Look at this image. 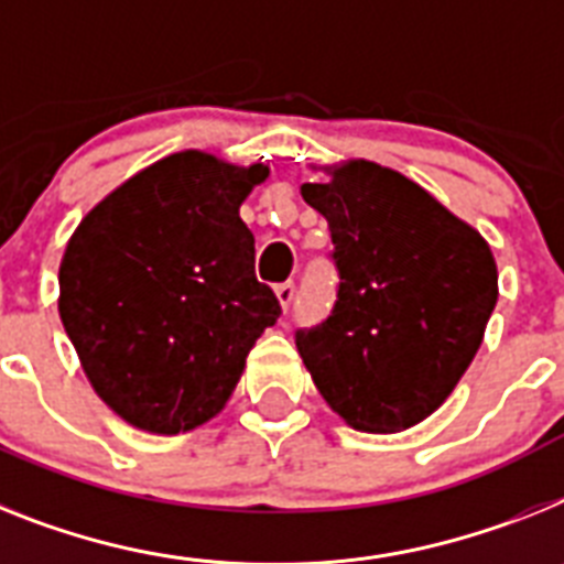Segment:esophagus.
<instances>
[{"instance_id": "1", "label": "esophagus", "mask_w": 564, "mask_h": 564, "mask_svg": "<svg viewBox=\"0 0 564 564\" xmlns=\"http://www.w3.org/2000/svg\"><path fill=\"white\" fill-rule=\"evenodd\" d=\"M274 295H278V301H281L283 310H290L292 301H295V283L292 281L278 283V286H274Z\"/></svg>"}]
</instances>
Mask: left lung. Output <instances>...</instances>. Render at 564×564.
<instances>
[{
  "mask_svg": "<svg viewBox=\"0 0 564 564\" xmlns=\"http://www.w3.org/2000/svg\"><path fill=\"white\" fill-rule=\"evenodd\" d=\"M301 194L333 231L338 301L297 329L312 381L349 427L401 433L456 390L499 301L479 231L404 174L344 160Z\"/></svg>",
  "mask_w": 564,
  "mask_h": 564,
  "instance_id": "1",
  "label": "left lung"
}]
</instances>
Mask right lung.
<instances>
[{
	"instance_id": "obj_1",
	"label": "right lung",
	"mask_w": 564,
	"mask_h": 564,
	"mask_svg": "<svg viewBox=\"0 0 564 564\" xmlns=\"http://www.w3.org/2000/svg\"><path fill=\"white\" fill-rule=\"evenodd\" d=\"M269 177L177 151L106 194L59 263V318L94 392L131 427L177 435L215 419L281 315L254 278L240 203Z\"/></svg>"
}]
</instances>
